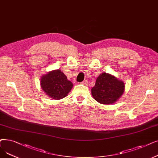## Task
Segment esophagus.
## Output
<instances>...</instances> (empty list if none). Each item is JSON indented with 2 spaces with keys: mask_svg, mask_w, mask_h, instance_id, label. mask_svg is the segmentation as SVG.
I'll use <instances>...</instances> for the list:
<instances>
[{
  "mask_svg": "<svg viewBox=\"0 0 158 158\" xmlns=\"http://www.w3.org/2000/svg\"><path fill=\"white\" fill-rule=\"evenodd\" d=\"M82 84H83V85H88V81H83V82H82V83H81Z\"/></svg>",
  "mask_w": 158,
  "mask_h": 158,
  "instance_id": "34e87169",
  "label": "esophagus"
}]
</instances>
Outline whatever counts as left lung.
Instances as JSON below:
<instances>
[{
    "instance_id": "8db88e82",
    "label": "left lung",
    "mask_w": 158,
    "mask_h": 158,
    "mask_svg": "<svg viewBox=\"0 0 158 158\" xmlns=\"http://www.w3.org/2000/svg\"><path fill=\"white\" fill-rule=\"evenodd\" d=\"M125 84L113 75L102 73L97 78L95 86L92 88L94 99L103 105L112 104L123 95Z\"/></svg>"
}]
</instances>
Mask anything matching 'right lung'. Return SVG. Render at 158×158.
<instances>
[{
	"label": "right lung",
	"mask_w": 158,
	"mask_h": 158,
	"mask_svg": "<svg viewBox=\"0 0 158 158\" xmlns=\"http://www.w3.org/2000/svg\"><path fill=\"white\" fill-rule=\"evenodd\" d=\"M40 86L47 95L57 100L66 97L73 87L72 82L67 79L60 70L43 75L40 79Z\"/></svg>",
	"instance_id": "right-lung-1"
}]
</instances>
